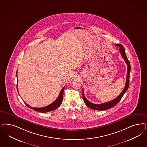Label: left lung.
I'll use <instances>...</instances> for the list:
<instances>
[{
    "instance_id": "1",
    "label": "left lung",
    "mask_w": 147,
    "mask_h": 147,
    "mask_svg": "<svg viewBox=\"0 0 147 147\" xmlns=\"http://www.w3.org/2000/svg\"><path fill=\"white\" fill-rule=\"evenodd\" d=\"M116 46H118L119 47V51L120 53L121 54V56L123 58V59L124 60V61H125L126 63L127 66V80H126V83H125V85L123 89V90L122 91L121 94L116 98L115 99L112 100L111 101H109L107 102H104L102 104H93L91 102L88 101L86 98V97L84 96V90H82V96H83V99L84 101L85 102V104L89 108L93 109V110H99V111H102V110H105L107 109H110L112 107H115L117 104L121 100V98L124 96V93L127 92L128 87L129 86V79H130V69H131V67H130V62L128 60L127 58L126 54H125V49L124 48V47L121 44H117Z\"/></svg>"
}]
</instances>
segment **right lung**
<instances>
[{"label": "right lung", "instance_id": "obj_1", "mask_svg": "<svg viewBox=\"0 0 147 147\" xmlns=\"http://www.w3.org/2000/svg\"><path fill=\"white\" fill-rule=\"evenodd\" d=\"M17 89L18 91V77H17ZM65 86H64L62 89L61 90V92L59 95V96L57 97V98L56 99L55 101H54L53 103H51L50 105L47 106V107H41V108H35V107H30L29 105H28L26 103L25 101L24 103L26 104V105L28 107L31 108V109L34 110L36 111L40 112L41 113H45V112H48L51 111H53L54 110H55L56 109H57L58 107H59L62 104V102L63 100V91L65 90Z\"/></svg>", "mask_w": 147, "mask_h": 147}]
</instances>
